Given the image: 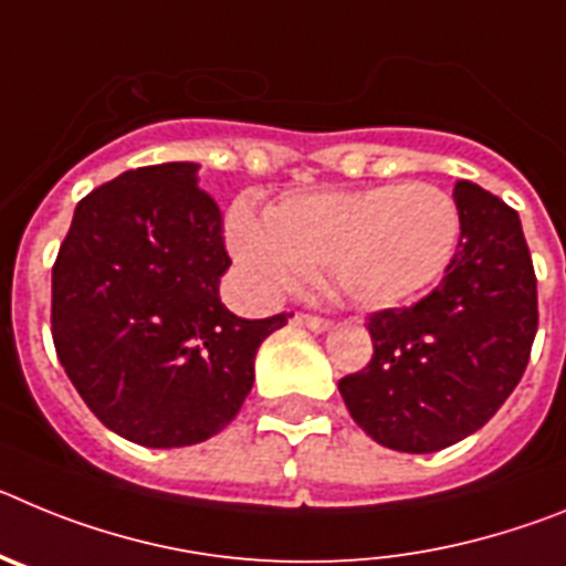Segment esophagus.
<instances>
[{
    "mask_svg": "<svg viewBox=\"0 0 566 566\" xmlns=\"http://www.w3.org/2000/svg\"><path fill=\"white\" fill-rule=\"evenodd\" d=\"M300 323L312 328V332H328V328H332V319L319 317V314H308V312L300 314Z\"/></svg>",
    "mask_w": 566,
    "mask_h": 566,
    "instance_id": "1",
    "label": "esophagus"
}]
</instances>
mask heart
<instances>
[{"label": "heart", "mask_w": 566, "mask_h": 566, "mask_svg": "<svg viewBox=\"0 0 566 566\" xmlns=\"http://www.w3.org/2000/svg\"><path fill=\"white\" fill-rule=\"evenodd\" d=\"M459 209L433 184L294 192L266 223L247 203L229 212L238 263L269 292L328 266L334 286L359 306H397L431 289L459 247Z\"/></svg>", "instance_id": "heart-1"}]
</instances>
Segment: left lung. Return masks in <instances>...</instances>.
Listing matches in <instances>:
<instances>
[{
  "instance_id": "left-lung-1",
  "label": "left lung",
  "mask_w": 566,
  "mask_h": 566,
  "mask_svg": "<svg viewBox=\"0 0 566 566\" xmlns=\"http://www.w3.org/2000/svg\"><path fill=\"white\" fill-rule=\"evenodd\" d=\"M459 247L442 283L368 317L374 354L339 379L374 442L433 453L479 431L513 394L538 328L536 269L516 209L470 181L453 189Z\"/></svg>"
}]
</instances>
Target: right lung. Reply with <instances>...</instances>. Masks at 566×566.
Listing matches in <instances>:
<instances>
[{"label": "right lung", "instance_id": "right-lung-1", "mask_svg": "<svg viewBox=\"0 0 566 566\" xmlns=\"http://www.w3.org/2000/svg\"><path fill=\"white\" fill-rule=\"evenodd\" d=\"M198 164L138 167L78 201L53 263L59 363L109 431L144 448L221 433L252 391L260 343L292 314L234 317L221 209Z\"/></svg>", "mask_w": 566, "mask_h": 566}]
</instances>
